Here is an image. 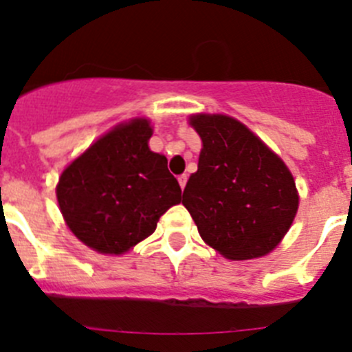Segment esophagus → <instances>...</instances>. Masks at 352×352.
I'll use <instances>...</instances> for the list:
<instances>
[{"label": "esophagus", "instance_id": "1", "mask_svg": "<svg viewBox=\"0 0 352 352\" xmlns=\"http://www.w3.org/2000/svg\"><path fill=\"white\" fill-rule=\"evenodd\" d=\"M179 184H180V187H186V184H187V175L186 173H182V175H179Z\"/></svg>", "mask_w": 352, "mask_h": 352}]
</instances>
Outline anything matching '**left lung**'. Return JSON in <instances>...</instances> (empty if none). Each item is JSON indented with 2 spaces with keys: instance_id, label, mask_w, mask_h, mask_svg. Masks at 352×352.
<instances>
[{
  "instance_id": "left-lung-1",
  "label": "left lung",
  "mask_w": 352,
  "mask_h": 352,
  "mask_svg": "<svg viewBox=\"0 0 352 352\" xmlns=\"http://www.w3.org/2000/svg\"><path fill=\"white\" fill-rule=\"evenodd\" d=\"M191 124L203 149L182 205L201 238L231 261L269 254L287 234L298 208L292 173L234 118L198 114Z\"/></svg>"
}]
</instances>
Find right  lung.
<instances>
[{
  "label": "right lung",
  "mask_w": 352,
  "mask_h": 352,
  "mask_svg": "<svg viewBox=\"0 0 352 352\" xmlns=\"http://www.w3.org/2000/svg\"><path fill=\"white\" fill-rule=\"evenodd\" d=\"M147 120L111 130L62 172L60 212L85 245L123 254L151 236L160 217L180 203V186L166 157L153 153Z\"/></svg>",
  "instance_id": "obj_1"
}]
</instances>
